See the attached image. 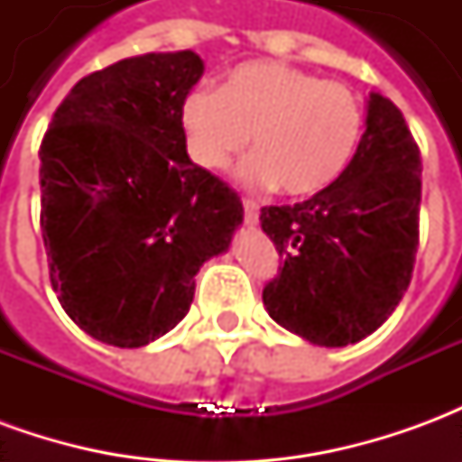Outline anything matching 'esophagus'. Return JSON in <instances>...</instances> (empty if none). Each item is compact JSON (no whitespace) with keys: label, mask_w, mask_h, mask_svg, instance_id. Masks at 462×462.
I'll return each mask as SVG.
<instances>
[{"label":"esophagus","mask_w":462,"mask_h":462,"mask_svg":"<svg viewBox=\"0 0 462 462\" xmlns=\"http://www.w3.org/2000/svg\"><path fill=\"white\" fill-rule=\"evenodd\" d=\"M242 208H245V222H247V225H257V220H260V208H257V202L242 200Z\"/></svg>","instance_id":"obj_1"}]
</instances>
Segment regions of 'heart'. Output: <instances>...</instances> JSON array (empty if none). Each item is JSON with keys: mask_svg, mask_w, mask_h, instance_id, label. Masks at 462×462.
I'll list each match as a JSON object with an SVG mask.
<instances>
[{"mask_svg": "<svg viewBox=\"0 0 462 462\" xmlns=\"http://www.w3.org/2000/svg\"><path fill=\"white\" fill-rule=\"evenodd\" d=\"M180 123L190 158L208 171H225L252 133L257 152L242 162V180L307 198L346 171L366 116L348 86L282 61H245L227 71L220 91L192 88Z\"/></svg>", "mask_w": 462, "mask_h": 462, "instance_id": "1", "label": "heart"}]
</instances>
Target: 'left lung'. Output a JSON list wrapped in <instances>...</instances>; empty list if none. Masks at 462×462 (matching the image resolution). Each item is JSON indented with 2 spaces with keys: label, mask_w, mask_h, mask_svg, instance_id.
<instances>
[{
  "label": "left lung",
  "mask_w": 462,
  "mask_h": 462,
  "mask_svg": "<svg viewBox=\"0 0 462 462\" xmlns=\"http://www.w3.org/2000/svg\"><path fill=\"white\" fill-rule=\"evenodd\" d=\"M420 151L386 96H368L366 131L329 188L262 208L280 272L262 300L280 327L317 346L356 344L403 300L418 250Z\"/></svg>",
  "instance_id": "8db88e82"
}]
</instances>
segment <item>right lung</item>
<instances>
[{
  "label": "right lung",
  "instance_id": "add662e5",
  "mask_svg": "<svg viewBox=\"0 0 462 462\" xmlns=\"http://www.w3.org/2000/svg\"><path fill=\"white\" fill-rule=\"evenodd\" d=\"M202 71L195 51H168L84 76L39 148L51 287L76 327L111 346L168 334L245 215L185 151L180 108Z\"/></svg>",
  "mask_w": 462,
  "mask_h": 462
}]
</instances>
